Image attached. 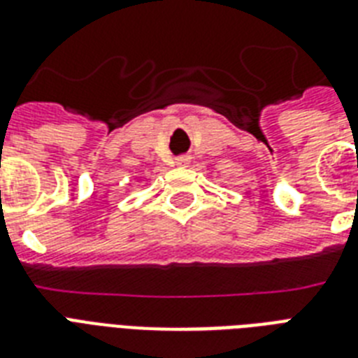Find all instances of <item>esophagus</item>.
Returning a JSON list of instances; mask_svg holds the SVG:
<instances>
[{
    "instance_id": "1",
    "label": "esophagus",
    "mask_w": 358,
    "mask_h": 358,
    "mask_svg": "<svg viewBox=\"0 0 358 358\" xmlns=\"http://www.w3.org/2000/svg\"><path fill=\"white\" fill-rule=\"evenodd\" d=\"M189 162H191L189 156H178V157H176V165H178V167H187V165H189Z\"/></svg>"
}]
</instances>
